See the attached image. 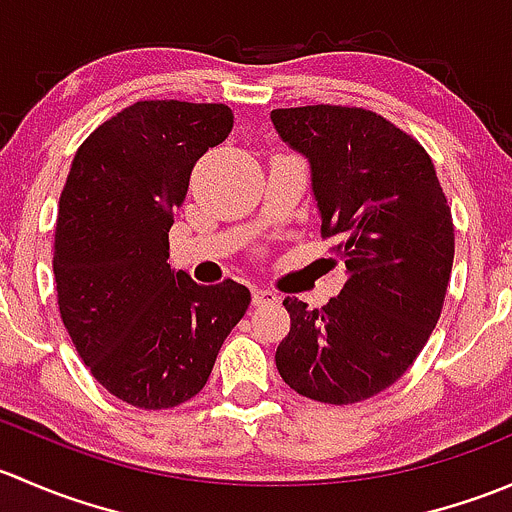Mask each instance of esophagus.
I'll return each instance as SVG.
<instances>
[{
	"label": "esophagus",
	"instance_id": "1",
	"mask_svg": "<svg viewBox=\"0 0 512 512\" xmlns=\"http://www.w3.org/2000/svg\"><path fill=\"white\" fill-rule=\"evenodd\" d=\"M280 297H277L272 289H252V304L255 307H262V304H277Z\"/></svg>",
	"mask_w": 512,
	"mask_h": 512
}]
</instances>
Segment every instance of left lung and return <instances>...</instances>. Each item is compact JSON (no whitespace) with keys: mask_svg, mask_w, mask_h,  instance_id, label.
<instances>
[{"mask_svg":"<svg viewBox=\"0 0 512 512\" xmlns=\"http://www.w3.org/2000/svg\"><path fill=\"white\" fill-rule=\"evenodd\" d=\"M275 131L307 158L322 235L337 237L342 292L322 309L287 297L275 364L289 389L356 404L406 374L441 317L453 223L431 158L366 108H275Z\"/></svg>","mask_w":512,"mask_h":512,"instance_id":"1","label":"left lung"}]
</instances>
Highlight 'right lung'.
I'll return each mask as SVG.
<instances>
[{"mask_svg": "<svg viewBox=\"0 0 512 512\" xmlns=\"http://www.w3.org/2000/svg\"><path fill=\"white\" fill-rule=\"evenodd\" d=\"M232 131L225 103L138 101L76 151L59 200L54 280L64 327L108 394L173 409L208 381L250 289L170 270L190 170Z\"/></svg>", "mask_w": 512, "mask_h": 512, "instance_id": "right-lung-1", "label": "right lung"}]
</instances>
